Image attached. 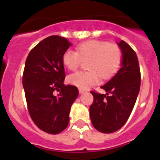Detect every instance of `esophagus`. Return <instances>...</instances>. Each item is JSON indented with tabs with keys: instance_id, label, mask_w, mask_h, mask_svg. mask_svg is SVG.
I'll use <instances>...</instances> for the list:
<instances>
[{
	"instance_id": "34e87169",
	"label": "esophagus",
	"mask_w": 160,
	"mask_h": 160,
	"mask_svg": "<svg viewBox=\"0 0 160 160\" xmlns=\"http://www.w3.org/2000/svg\"><path fill=\"white\" fill-rule=\"evenodd\" d=\"M78 91H79V93H80V94H83V93L85 92V90H82V89H79Z\"/></svg>"
}]
</instances>
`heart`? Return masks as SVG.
Returning a JSON list of instances; mask_svg holds the SVG:
<instances>
[{
  "label": "heart",
  "instance_id": "b5f03b06",
  "mask_svg": "<svg viewBox=\"0 0 160 160\" xmlns=\"http://www.w3.org/2000/svg\"><path fill=\"white\" fill-rule=\"evenodd\" d=\"M90 59L89 72H76L67 77L68 83L87 90L100 82L101 76L110 78L117 73L122 63V51L116 45L103 41H89L79 44L78 51L67 49L62 62L70 70H77L82 60Z\"/></svg>",
  "mask_w": 160,
  "mask_h": 160
}]
</instances>
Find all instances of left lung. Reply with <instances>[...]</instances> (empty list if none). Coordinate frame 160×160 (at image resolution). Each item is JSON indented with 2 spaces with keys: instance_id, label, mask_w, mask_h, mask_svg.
<instances>
[{
  "instance_id": "left-lung-1",
  "label": "left lung",
  "mask_w": 160,
  "mask_h": 160,
  "mask_svg": "<svg viewBox=\"0 0 160 160\" xmlns=\"http://www.w3.org/2000/svg\"><path fill=\"white\" fill-rule=\"evenodd\" d=\"M122 51L121 68L101 87L107 94L91 91L94 102L90 107L93 126L100 132L113 133L126 123L140 89V70L137 55L127 42H117ZM109 93H111L108 96Z\"/></svg>"
}]
</instances>
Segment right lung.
Masks as SVG:
<instances>
[{"mask_svg":"<svg viewBox=\"0 0 160 160\" xmlns=\"http://www.w3.org/2000/svg\"><path fill=\"white\" fill-rule=\"evenodd\" d=\"M71 45L62 37H48L25 61L22 83L29 113L38 128L52 135L67 128L70 107L78 96L77 87L64 85L62 55ZM55 90L59 91L58 96Z\"/></svg>","mask_w":160,"mask_h":160,"instance_id":"obj_1","label":"right lung"}]
</instances>
